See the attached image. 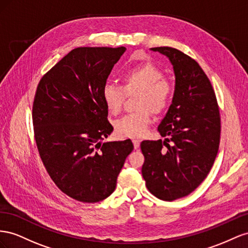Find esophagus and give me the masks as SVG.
<instances>
[{
	"instance_id": "obj_1",
	"label": "esophagus",
	"mask_w": 248,
	"mask_h": 248,
	"mask_svg": "<svg viewBox=\"0 0 248 248\" xmlns=\"http://www.w3.org/2000/svg\"><path fill=\"white\" fill-rule=\"evenodd\" d=\"M133 144H134V147H135V150H137V148H139V146H140V140L134 139L133 140Z\"/></svg>"
}]
</instances>
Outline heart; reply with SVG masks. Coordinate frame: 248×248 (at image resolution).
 Listing matches in <instances>:
<instances>
[{
  "label": "heart",
  "mask_w": 248,
  "mask_h": 248,
  "mask_svg": "<svg viewBox=\"0 0 248 248\" xmlns=\"http://www.w3.org/2000/svg\"><path fill=\"white\" fill-rule=\"evenodd\" d=\"M161 69L151 62L140 63L125 69L122 75L123 86L107 83L103 88L106 107L112 114H118L123 109L126 96L138 93L139 111L118 119L115 129L119 136L140 138L144 136L151 124V111L164 112L170 106L174 86L167 78L162 77Z\"/></svg>",
  "instance_id": "heart-1"
}]
</instances>
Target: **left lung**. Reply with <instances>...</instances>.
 <instances>
[{"mask_svg":"<svg viewBox=\"0 0 248 248\" xmlns=\"http://www.w3.org/2000/svg\"><path fill=\"white\" fill-rule=\"evenodd\" d=\"M173 66L172 104L158 126L162 137L144 140L142 176L150 192L171 202L201 185L214 164L220 140V116L211 82L194 59L173 47L151 48Z\"/></svg>","mask_w":248,"mask_h":248,"instance_id":"1","label":"left lung"}]
</instances>
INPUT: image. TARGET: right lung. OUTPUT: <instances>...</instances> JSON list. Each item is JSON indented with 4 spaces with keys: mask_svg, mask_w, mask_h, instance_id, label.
<instances>
[{
    "mask_svg": "<svg viewBox=\"0 0 248 248\" xmlns=\"http://www.w3.org/2000/svg\"><path fill=\"white\" fill-rule=\"evenodd\" d=\"M119 47H77L40 80L33 103L35 140L46 171L72 199L97 202L110 196L126 157L130 139L102 142L113 131L103 88Z\"/></svg>",
    "mask_w": 248,
    "mask_h": 248,
    "instance_id": "right-lung-1",
    "label": "right lung"
}]
</instances>
